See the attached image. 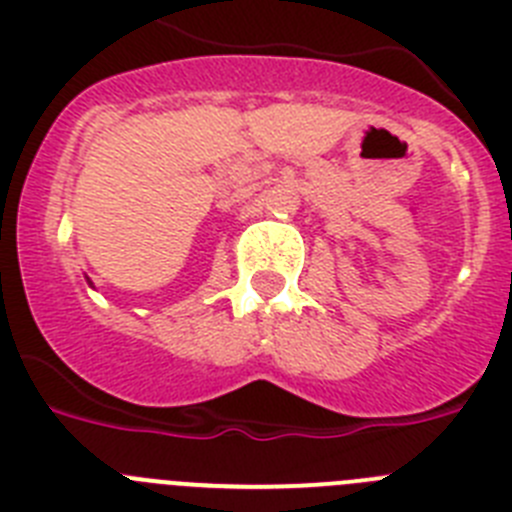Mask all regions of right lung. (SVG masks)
<instances>
[{
	"label": "right lung",
	"mask_w": 512,
	"mask_h": 512,
	"mask_svg": "<svg viewBox=\"0 0 512 512\" xmlns=\"http://www.w3.org/2000/svg\"><path fill=\"white\" fill-rule=\"evenodd\" d=\"M87 282H89V279H87ZM89 284H92V282H89Z\"/></svg>",
	"instance_id": "obj_1"
}]
</instances>
